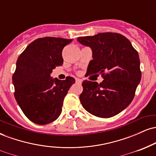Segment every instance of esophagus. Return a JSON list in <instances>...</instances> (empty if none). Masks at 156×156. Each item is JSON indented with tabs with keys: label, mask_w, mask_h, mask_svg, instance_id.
Here are the masks:
<instances>
[{
	"label": "esophagus",
	"mask_w": 156,
	"mask_h": 156,
	"mask_svg": "<svg viewBox=\"0 0 156 156\" xmlns=\"http://www.w3.org/2000/svg\"><path fill=\"white\" fill-rule=\"evenodd\" d=\"M76 83H79V84H80V83H81L82 80H80V79H79V78H76Z\"/></svg>",
	"instance_id": "34e87169"
}]
</instances>
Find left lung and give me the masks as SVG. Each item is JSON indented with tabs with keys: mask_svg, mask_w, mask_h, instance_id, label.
<instances>
[{
	"mask_svg": "<svg viewBox=\"0 0 156 156\" xmlns=\"http://www.w3.org/2000/svg\"><path fill=\"white\" fill-rule=\"evenodd\" d=\"M77 40L92 50L93 59L87 74H101L104 79L100 83L83 80L80 103L98 117L117 115L133 101L141 80L139 53L126 37L118 33H99Z\"/></svg>",
	"mask_w": 156,
	"mask_h": 156,
	"instance_id": "left-lung-1",
	"label": "left lung"
}]
</instances>
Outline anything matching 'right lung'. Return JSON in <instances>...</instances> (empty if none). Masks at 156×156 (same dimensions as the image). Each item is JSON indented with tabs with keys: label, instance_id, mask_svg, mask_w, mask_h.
Listing matches in <instances>:
<instances>
[{
	"label": "right lung",
	"instance_id": "right-lung-1",
	"mask_svg": "<svg viewBox=\"0 0 156 156\" xmlns=\"http://www.w3.org/2000/svg\"><path fill=\"white\" fill-rule=\"evenodd\" d=\"M73 39L47 37L35 39L19 55L12 76L15 98L29 120L38 125L55 121L62 111L73 77L53 79L52 70L62 65V51Z\"/></svg>",
	"mask_w": 156,
	"mask_h": 156
}]
</instances>
